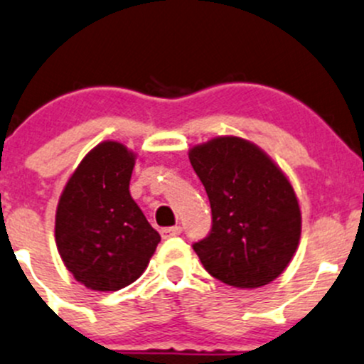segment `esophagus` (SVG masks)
Segmentation results:
<instances>
[{
  "instance_id": "1",
  "label": "esophagus",
  "mask_w": 364,
  "mask_h": 364,
  "mask_svg": "<svg viewBox=\"0 0 364 364\" xmlns=\"http://www.w3.org/2000/svg\"><path fill=\"white\" fill-rule=\"evenodd\" d=\"M181 232H182V229L178 228V225H175V228H163L161 229L163 237H173V236H178Z\"/></svg>"
}]
</instances>
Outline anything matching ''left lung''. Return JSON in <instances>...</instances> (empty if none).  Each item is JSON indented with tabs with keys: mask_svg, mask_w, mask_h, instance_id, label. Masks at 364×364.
<instances>
[{
	"mask_svg": "<svg viewBox=\"0 0 364 364\" xmlns=\"http://www.w3.org/2000/svg\"><path fill=\"white\" fill-rule=\"evenodd\" d=\"M212 206V230L193 248L208 274L236 288H260L288 267L302 232L291 182L257 144L215 136L189 149Z\"/></svg>",
	"mask_w": 364,
	"mask_h": 364,
	"instance_id": "obj_1",
	"label": "left lung"
}]
</instances>
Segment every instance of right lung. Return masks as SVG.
I'll return each mask as SVG.
<instances>
[{
	"label": "right lung",
	"mask_w": 364,
	"mask_h": 364,
	"mask_svg": "<svg viewBox=\"0 0 364 364\" xmlns=\"http://www.w3.org/2000/svg\"><path fill=\"white\" fill-rule=\"evenodd\" d=\"M136 154L104 140L81 159L55 213L58 255L88 290L116 291L142 276L161 241L130 194Z\"/></svg>",
	"instance_id": "1"
}]
</instances>
